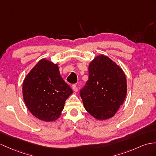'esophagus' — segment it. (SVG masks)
<instances>
[{"instance_id": "34e87169", "label": "esophagus", "mask_w": 156, "mask_h": 156, "mask_svg": "<svg viewBox=\"0 0 156 156\" xmlns=\"http://www.w3.org/2000/svg\"><path fill=\"white\" fill-rule=\"evenodd\" d=\"M72 88H73V90L75 91V92H77L78 89H77V85H76L75 84H73V85H72Z\"/></svg>"}]
</instances>
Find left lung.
I'll use <instances>...</instances> for the list:
<instances>
[{"instance_id":"8db88e82","label":"left lung","mask_w":156,"mask_h":156,"mask_svg":"<svg viewBox=\"0 0 156 156\" xmlns=\"http://www.w3.org/2000/svg\"><path fill=\"white\" fill-rule=\"evenodd\" d=\"M124 71L107 56L96 57L89 66V80L80 90L87 112L98 120L112 117L126 96Z\"/></svg>"}]
</instances>
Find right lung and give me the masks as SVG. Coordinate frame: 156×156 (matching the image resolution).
Instances as JSON below:
<instances>
[{
    "instance_id": "1",
    "label": "right lung",
    "mask_w": 156,
    "mask_h": 156,
    "mask_svg": "<svg viewBox=\"0 0 156 156\" xmlns=\"http://www.w3.org/2000/svg\"><path fill=\"white\" fill-rule=\"evenodd\" d=\"M22 93L30 112L49 122L59 117L73 90L61 77L58 64L43 59L26 75Z\"/></svg>"
}]
</instances>
